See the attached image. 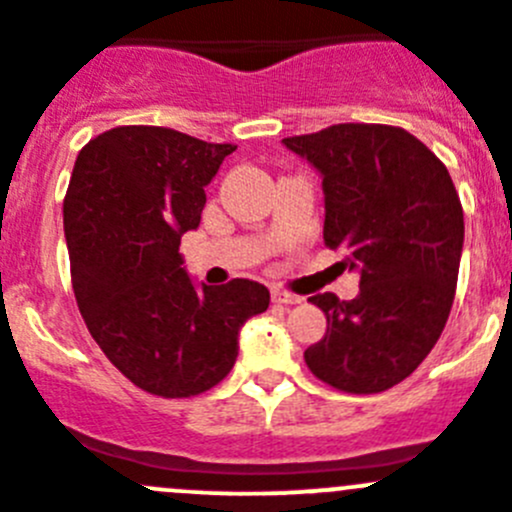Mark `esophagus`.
Instances as JSON below:
<instances>
[{
    "mask_svg": "<svg viewBox=\"0 0 512 512\" xmlns=\"http://www.w3.org/2000/svg\"><path fill=\"white\" fill-rule=\"evenodd\" d=\"M272 302H277V305H300L302 297L285 290H272Z\"/></svg>",
    "mask_w": 512,
    "mask_h": 512,
    "instance_id": "obj_1",
    "label": "esophagus"
}]
</instances>
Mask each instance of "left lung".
<instances>
[{"instance_id": "8db88e82", "label": "left lung", "mask_w": 512, "mask_h": 512, "mask_svg": "<svg viewBox=\"0 0 512 512\" xmlns=\"http://www.w3.org/2000/svg\"><path fill=\"white\" fill-rule=\"evenodd\" d=\"M322 175L325 245L360 270V295H312L327 332L305 350L317 380L350 395L403 382L448 322L465 222L450 172L393 124L345 122L285 137Z\"/></svg>"}]
</instances>
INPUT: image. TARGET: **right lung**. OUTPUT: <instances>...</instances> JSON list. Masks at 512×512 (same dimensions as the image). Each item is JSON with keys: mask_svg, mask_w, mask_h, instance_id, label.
<instances>
[{"mask_svg": "<svg viewBox=\"0 0 512 512\" xmlns=\"http://www.w3.org/2000/svg\"><path fill=\"white\" fill-rule=\"evenodd\" d=\"M235 145L127 124L79 150L64 195L74 297L89 335L137 388L192 398L237 360V332L270 305L265 285L195 287L180 237L200 225L205 187Z\"/></svg>", "mask_w": 512, "mask_h": 512, "instance_id": "add662e5", "label": "right lung"}]
</instances>
